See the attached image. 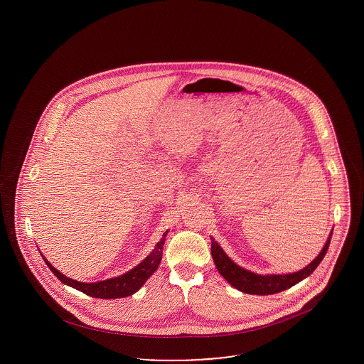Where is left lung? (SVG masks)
<instances>
[{"label":"left lung","instance_id":"left-lung-1","mask_svg":"<svg viewBox=\"0 0 364 364\" xmlns=\"http://www.w3.org/2000/svg\"><path fill=\"white\" fill-rule=\"evenodd\" d=\"M331 233H333V230L330 232L329 237L325 242L323 248L321 250L318 257L312 260L310 264H307L306 267H303L299 272L288 273V274H264V276H262V274L252 273L247 269H242V266L235 263L226 255L225 251L221 248V245L213 237H211V255H213V260H214V264H215L218 273L237 291L248 294H259V296L274 294L294 287L297 282L303 281L304 278H307L311 274L328 252Z\"/></svg>","mask_w":364,"mask_h":364}]
</instances>
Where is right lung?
Segmentation results:
<instances>
[{
  "label": "right lung",
  "instance_id": "right-lung-1",
  "mask_svg": "<svg viewBox=\"0 0 364 364\" xmlns=\"http://www.w3.org/2000/svg\"><path fill=\"white\" fill-rule=\"evenodd\" d=\"M168 232L169 230H166L162 235V239L156 242L154 250L144 259L141 260L138 266H135L134 269H131L129 272H127L122 276L109 278V279L98 281V282H80V281L67 277L63 273H60L45 257H42V258L45 260V263L49 266V269L52 270L53 274L58 278L63 284L72 287V288L88 294L91 297L120 299V297L131 296V294L138 292L139 289L143 287V284L150 278V276H153L154 272H156V269L161 263V259H162V248H164L165 237H166Z\"/></svg>",
  "mask_w": 364,
  "mask_h": 364
}]
</instances>
